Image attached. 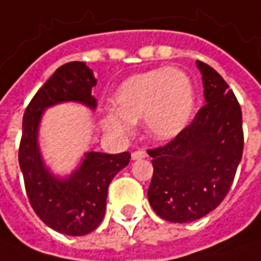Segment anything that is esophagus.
<instances>
[{"label":"esophagus","mask_w":261,"mask_h":261,"mask_svg":"<svg viewBox=\"0 0 261 261\" xmlns=\"http://www.w3.org/2000/svg\"><path fill=\"white\" fill-rule=\"evenodd\" d=\"M146 156H147V153L144 150H136V151L131 153V159L133 160H140V159H144Z\"/></svg>","instance_id":"esophagus-1"}]
</instances>
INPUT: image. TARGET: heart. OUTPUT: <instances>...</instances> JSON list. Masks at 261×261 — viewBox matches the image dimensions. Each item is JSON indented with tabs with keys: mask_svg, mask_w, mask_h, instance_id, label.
Returning a JSON list of instances; mask_svg holds the SVG:
<instances>
[{
	"mask_svg": "<svg viewBox=\"0 0 261 261\" xmlns=\"http://www.w3.org/2000/svg\"><path fill=\"white\" fill-rule=\"evenodd\" d=\"M115 113L103 118V127L120 136L130 134L133 122L144 118L147 133L170 140L191 122L195 94L182 70L162 68L128 77L114 95Z\"/></svg>",
	"mask_w": 261,
	"mask_h": 261,
	"instance_id": "b5f03b06",
	"label": "heart"
}]
</instances>
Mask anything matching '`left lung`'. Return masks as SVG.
Listing matches in <instances>:
<instances>
[{
    "instance_id": "8db88e82",
    "label": "left lung",
    "mask_w": 261,
    "mask_h": 261,
    "mask_svg": "<svg viewBox=\"0 0 261 261\" xmlns=\"http://www.w3.org/2000/svg\"><path fill=\"white\" fill-rule=\"evenodd\" d=\"M205 105L192 122L165 146L148 148L153 177L147 198L160 218L191 222L227 196L243 156L241 108L220 73L196 60Z\"/></svg>"
}]
</instances>
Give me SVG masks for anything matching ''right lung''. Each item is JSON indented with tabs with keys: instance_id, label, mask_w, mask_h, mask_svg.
Wrapping results in <instances>:
<instances>
[{
	"instance_id": "add662e5",
	"label": "right lung",
	"mask_w": 261,
	"mask_h": 261,
	"mask_svg": "<svg viewBox=\"0 0 261 261\" xmlns=\"http://www.w3.org/2000/svg\"><path fill=\"white\" fill-rule=\"evenodd\" d=\"M96 85L92 70L84 62H69L56 69L33 96L23 117L18 162L30 205L46 225L66 236H85L94 231L107 210L108 186L131 154L89 151L82 165L68 179H56L41 162L37 128L43 111L59 102L77 101L95 108L91 95Z\"/></svg>"
}]
</instances>
